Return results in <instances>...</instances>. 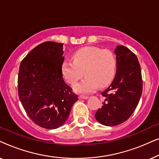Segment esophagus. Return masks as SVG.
<instances>
[{"label":"esophagus","mask_w":159,"mask_h":159,"mask_svg":"<svg viewBox=\"0 0 159 159\" xmlns=\"http://www.w3.org/2000/svg\"><path fill=\"white\" fill-rule=\"evenodd\" d=\"M88 98L89 97L86 96V95H80V96H79L80 99H88Z\"/></svg>","instance_id":"1"}]
</instances>
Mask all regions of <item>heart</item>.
<instances>
[{"mask_svg": "<svg viewBox=\"0 0 159 159\" xmlns=\"http://www.w3.org/2000/svg\"><path fill=\"white\" fill-rule=\"evenodd\" d=\"M116 58L112 52L97 47H84L74 53L73 61H65L61 66L64 79L75 85L83 77H86L75 87V92L89 93L98 86L103 87L111 82L116 71Z\"/></svg>", "mask_w": 159, "mask_h": 159, "instance_id": "heart-1", "label": "heart"}]
</instances>
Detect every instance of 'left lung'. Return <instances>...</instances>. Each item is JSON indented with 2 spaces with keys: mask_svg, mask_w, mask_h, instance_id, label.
<instances>
[{
  "mask_svg": "<svg viewBox=\"0 0 159 159\" xmlns=\"http://www.w3.org/2000/svg\"><path fill=\"white\" fill-rule=\"evenodd\" d=\"M116 73L112 83L101 93L106 98L95 117L101 125L116 126L127 120L138 106L143 92L141 69L135 54L123 45L114 50Z\"/></svg>",
  "mask_w": 159,
  "mask_h": 159,
  "instance_id": "1",
  "label": "left lung"
}]
</instances>
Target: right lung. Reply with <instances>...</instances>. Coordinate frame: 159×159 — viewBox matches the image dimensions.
<instances>
[{
  "label": "right lung",
  "instance_id": "add662e5",
  "mask_svg": "<svg viewBox=\"0 0 159 159\" xmlns=\"http://www.w3.org/2000/svg\"><path fill=\"white\" fill-rule=\"evenodd\" d=\"M63 45L51 41L41 43L26 56L19 66L21 103L30 118L45 129L61 127L78 100L63 79Z\"/></svg>",
  "mask_w": 159,
  "mask_h": 159
}]
</instances>
